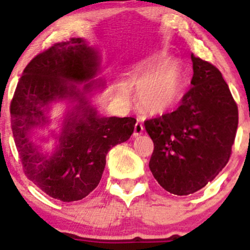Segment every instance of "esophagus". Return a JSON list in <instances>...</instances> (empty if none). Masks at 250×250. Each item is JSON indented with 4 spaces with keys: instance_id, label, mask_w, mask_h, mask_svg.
I'll use <instances>...</instances> for the list:
<instances>
[{
    "instance_id": "esophagus-1",
    "label": "esophagus",
    "mask_w": 250,
    "mask_h": 250,
    "mask_svg": "<svg viewBox=\"0 0 250 250\" xmlns=\"http://www.w3.org/2000/svg\"><path fill=\"white\" fill-rule=\"evenodd\" d=\"M143 125L141 122H136V125H135V128H134V135L135 136H139V135H141L143 133Z\"/></svg>"
}]
</instances>
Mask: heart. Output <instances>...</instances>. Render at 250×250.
Here are the masks:
<instances>
[{
  "label": "heart",
  "instance_id": "b5f03b06",
  "mask_svg": "<svg viewBox=\"0 0 250 250\" xmlns=\"http://www.w3.org/2000/svg\"><path fill=\"white\" fill-rule=\"evenodd\" d=\"M136 102L142 111L157 115L171 109L183 94V79L179 65L166 53H160L145 61L133 75ZM122 96H129L125 83L120 84Z\"/></svg>",
  "mask_w": 250,
  "mask_h": 250
}]
</instances>
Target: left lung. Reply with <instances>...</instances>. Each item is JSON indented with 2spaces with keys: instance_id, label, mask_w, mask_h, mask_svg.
Instances as JSON below:
<instances>
[{
  "instance_id": "8db88e82",
  "label": "left lung",
  "mask_w": 250,
  "mask_h": 250,
  "mask_svg": "<svg viewBox=\"0 0 250 250\" xmlns=\"http://www.w3.org/2000/svg\"><path fill=\"white\" fill-rule=\"evenodd\" d=\"M191 87L173 113L147 120L154 142L149 168L163 189L189 195L211 182L231 155L239 110L215 65L191 54Z\"/></svg>"
}]
</instances>
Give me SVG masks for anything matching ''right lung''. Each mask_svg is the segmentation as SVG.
<instances>
[{
	"mask_svg": "<svg viewBox=\"0 0 250 250\" xmlns=\"http://www.w3.org/2000/svg\"><path fill=\"white\" fill-rule=\"evenodd\" d=\"M100 60L83 39L51 45L34 57L23 70L10 103L11 129L23 171L53 199L71 202L97 187L105 156L114 146L125 142L134 131V117H101L87 95L103 87L88 82L96 75ZM69 99L77 104L68 112L51 153L36 145L38 130L49 125L46 114L53 103Z\"/></svg>",
	"mask_w": 250,
	"mask_h": 250,
	"instance_id": "obj_1",
	"label": "right lung"
}]
</instances>
